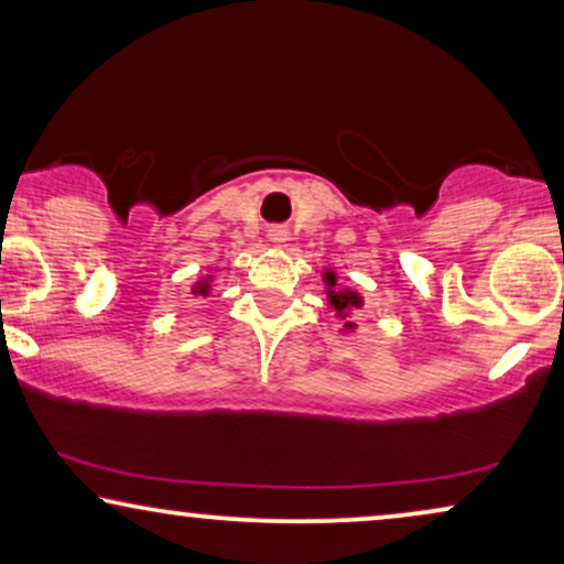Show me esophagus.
<instances>
[{
  "mask_svg": "<svg viewBox=\"0 0 564 564\" xmlns=\"http://www.w3.org/2000/svg\"><path fill=\"white\" fill-rule=\"evenodd\" d=\"M288 236H290V234H288V228H284V226H274V228H269V241L276 243V246L288 241Z\"/></svg>",
  "mask_w": 564,
  "mask_h": 564,
  "instance_id": "1",
  "label": "esophagus"
}]
</instances>
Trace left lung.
<instances>
[{
  "instance_id": "obj_1",
  "label": "left lung",
  "mask_w": 564,
  "mask_h": 564,
  "mask_svg": "<svg viewBox=\"0 0 564 564\" xmlns=\"http://www.w3.org/2000/svg\"><path fill=\"white\" fill-rule=\"evenodd\" d=\"M326 282H328V300H330V307H336V313L341 315V318H346L349 315V311H354V307H361V297L357 295V292L351 290H334L336 288V274L334 272H326ZM346 330L354 328L351 321L344 323Z\"/></svg>"
}]
</instances>
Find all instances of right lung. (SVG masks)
<instances>
[{
	"instance_id": "add662e5",
	"label": "right lung",
	"mask_w": 564,
	"mask_h": 564,
	"mask_svg": "<svg viewBox=\"0 0 564 564\" xmlns=\"http://www.w3.org/2000/svg\"><path fill=\"white\" fill-rule=\"evenodd\" d=\"M192 292H195V295H210V280H199L195 288H192Z\"/></svg>"
}]
</instances>
